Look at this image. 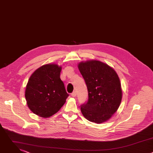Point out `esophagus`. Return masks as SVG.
<instances>
[{
	"label": "esophagus",
	"mask_w": 153,
	"mask_h": 153,
	"mask_svg": "<svg viewBox=\"0 0 153 153\" xmlns=\"http://www.w3.org/2000/svg\"><path fill=\"white\" fill-rule=\"evenodd\" d=\"M76 95H77V93H76V91L73 92V93H71V96L72 97H76Z\"/></svg>",
	"instance_id": "esophagus-1"
}]
</instances>
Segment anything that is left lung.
<instances>
[{"label":"left lung","instance_id":"left-lung-1","mask_svg":"<svg viewBox=\"0 0 153 153\" xmlns=\"http://www.w3.org/2000/svg\"><path fill=\"white\" fill-rule=\"evenodd\" d=\"M78 68L88 92V101L80 108L83 116L92 122H106L117 111L122 98L117 73L106 63L96 60L81 62Z\"/></svg>","mask_w":153,"mask_h":153}]
</instances>
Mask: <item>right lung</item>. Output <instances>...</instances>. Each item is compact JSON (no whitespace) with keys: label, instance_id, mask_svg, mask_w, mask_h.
<instances>
[{"label":"right lung","instance_id":"right-lung-1","mask_svg":"<svg viewBox=\"0 0 153 153\" xmlns=\"http://www.w3.org/2000/svg\"><path fill=\"white\" fill-rule=\"evenodd\" d=\"M62 67L48 63L39 67L31 75L25 96L30 110L40 117L48 118L58 112L69 94L60 75Z\"/></svg>","mask_w":153,"mask_h":153}]
</instances>
